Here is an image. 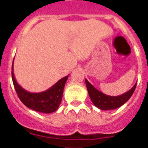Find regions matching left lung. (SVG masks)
Returning <instances> with one entry per match:
<instances>
[{
    "mask_svg": "<svg viewBox=\"0 0 148 148\" xmlns=\"http://www.w3.org/2000/svg\"><path fill=\"white\" fill-rule=\"evenodd\" d=\"M86 86L88 89V95L90 96V100L97 108L103 110H114L120 108L124 103H125L129 99L131 98L132 95L134 92L137 83L132 87L131 90L127 91L123 95L119 96H109L103 94L101 91L95 88L89 81L85 79Z\"/></svg>",
    "mask_w": 148,
    "mask_h": 148,
    "instance_id": "8db88e82",
    "label": "left lung"
}]
</instances>
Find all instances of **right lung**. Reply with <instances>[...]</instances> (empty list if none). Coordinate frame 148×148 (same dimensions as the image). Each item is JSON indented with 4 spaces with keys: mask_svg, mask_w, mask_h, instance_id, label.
<instances>
[{
    "mask_svg": "<svg viewBox=\"0 0 148 148\" xmlns=\"http://www.w3.org/2000/svg\"><path fill=\"white\" fill-rule=\"evenodd\" d=\"M12 80L15 90L20 100L31 110L38 112L51 114L58 110L63 97V92L68 76L63 77L49 89L39 93H31L22 88L17 83L14 74V61L12 64Z\"/></svg>",
    "mask_w": 148,
    "mask_h": 148,
    "instance_id": "add662e5",
    "label": "right lung"
}]
</instances>
